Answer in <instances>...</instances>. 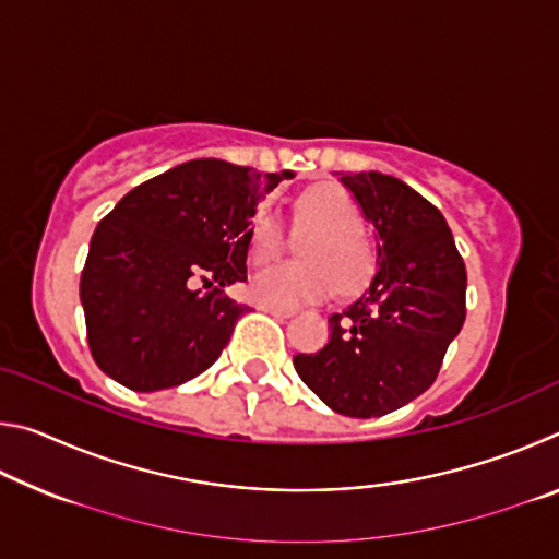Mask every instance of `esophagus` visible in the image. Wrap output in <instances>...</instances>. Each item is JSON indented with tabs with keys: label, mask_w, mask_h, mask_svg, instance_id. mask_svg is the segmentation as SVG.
Here are the masks:
<instances>
[{
	"label": "esophagus",
	"mask_w": 559,
	"mask_h": 559,
	"mask_svg": "<svg viewBox=\"0 0 559 559\" xmlns=\"http://www.w3.org/2000/svg\"><path fill=\"white\" fill-rule=\"evenodd\" d=\"M257 308L263 310V313L276 316V318H290V316H293V310H288V308H276V306H266V302H259Z\"/></svg>",
	"instance_id": "esophagus-1"
}]
</instances>
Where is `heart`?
Segmentation results:
<instances>
[{"mask_svg": "<svg viewBox=\"0 0 559 559\" xmlns=\"http://www.w3.org/2000/svg\"><path fill=\"white\" fill-rule=\"evenodd\" d=\"M296 219L300 229H313L302 241L298 263H276L251 281V296L276 308H298L302 302L365 286L374 271V249L359 229V210L345 189L316 185L298 197ZM286 234L273 214H261L249 231V257L257 266L283 253Z\"/></svg>", "mask_w": 559, "mask_h": 559, "instance_id": "obj_1", "label": "heart"}]
</instances>
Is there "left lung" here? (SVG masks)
I'll list each match as a JSON object with an SVG mask.
<instances>
[{"mask_svg": "<svg viewBox=\"0 0 559 559\" xmlns=\"http://www.w3.org/2000/svg\"><path fill=\"white\" fill-rule=\"evenodd\" d=\"M340 182L374 226L377 273L353 306L328 318V345L293 365L330 409L370 419L437 380L466 320V266L443 214L402 179L357 173Z\"/></svg>", "mask_w": 559, "mask_h": 559, "instance_id": "8db88e82", "label": "left lung"}]
</instances>
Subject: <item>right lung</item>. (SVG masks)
I'll list each match as a JSON object with an SVG mask.
<instances>
[{
    "label": "right lung",
    "instance_id": "1",
    "mask_svg": "<svg viewBox=\"0 0 559 559\" xmlns=\"http://www.w3.org/2000/svg\"><path fill=\"white\" fill-rule=\"evenodd\" d=\"M290 177L192 159L130 189L103 216L81 273L88 347L103 372L157 392L216 362L249 310L224 288L246 281L257 206ZM197 280L215 288L194 292Z\"/></svg>",
    "mask_w": 559,
    "mask_h": 559
}]
</instances>
